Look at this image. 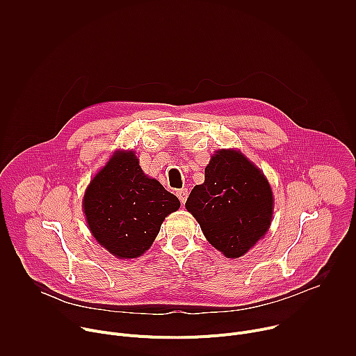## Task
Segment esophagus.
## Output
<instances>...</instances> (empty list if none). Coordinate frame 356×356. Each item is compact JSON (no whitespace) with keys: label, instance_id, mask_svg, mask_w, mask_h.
<instances>
[{"label":"esophagus","instance_id":"obj_1","mask_svg":"<svg viewBox=\"0 0 356 356\" xmlns=\"http://www.w3.org/2000/svg\"><path fill=\"white\" fill-rule=\"evenodd\" d=\"M176 194H177V197H179V200H180L181 204H184L186 200H187V195H188V190L183 187V188L177 190V191H176Z\"/></svg>","mask_w":356,"mask_h":356}]
</instances>
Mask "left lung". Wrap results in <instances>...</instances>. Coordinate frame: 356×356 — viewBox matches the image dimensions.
Returning a JSON list of instances; mask_svg holds the SVG:
<instances>
[{"mask_svg":"<svg viewBox=\"0 0 356 356\" xmlns=\"http://www.w3.org/2000/svg\"><path fill=\"white\" fill-rule=\"evenodd\" d=\"M194 186L186 209L207 241L227 258H239L269 229L273 195L264 173L239 150H218Z\"/></svg>","mask_w":356,"mask_h":356,"instance_id":"obj_1","label":"left lung"}]
</instances>
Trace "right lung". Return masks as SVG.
Listing matches in <instances>:
<instances>
[{"label": "right lung", "mask_w": 356, "mask_h": 356, "mask_svg": "<svg viewBox=\"0 0 356 356\" xmlns=\"http://www.w3.org/2000/svg\"><path fill=\"white\" fill-rule=\"evenodd\" d=\"M83 207L97 242L114 257L129 259L154 243L180 201L143 175L134 152H118L91 180Z\"/></svg>", "instance_id": "add662e5"}]
</instances>
